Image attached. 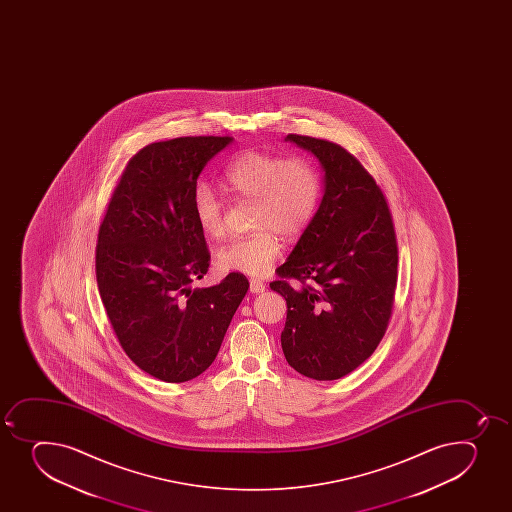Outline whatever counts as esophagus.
I'll use <instances>...</instances> for the list:
<instances>
[{"label": "esophagus", "instance_id": "obj_1", "mask_svg": "<svg viewBox=\"0 0 512 512\" xmlns=\"http://www.w3.org/2000/svg\"><path fill=\"white\" fill-rule=\"evenodd\" d=\"M265 290V284L262 280L253 279L250 280V292L252 294H262Z\"/></svg>", "mask_w": 512, "mask_h": 512}]
</instances>
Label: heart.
<instances>
[{
    "label": "heart",
    "mask_w": 512,
    "mask_h": 512,
    "mask_svg": "<svg viewBox=\"0 0 512 512\" xmlns=\"http://www.w3.org/2000/svg\"><path fill=\"white\" fill-rule=\"evenodd\" d=\"M222 188L232 197L255 202L253 227L259 230L223 245L218 264L228 272L260 277L282 253V240L276 232L294 240L309 227L322 198V175L307 158L250 150L225 167ZM192 207L205 235L218 237L223 232V203L207 183L193 190Z\"/></svg>",
    "instance_id": "heart-1"
}]
</instances>
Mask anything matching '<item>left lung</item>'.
<instances>
[{
  "mask_svg": "<svg viewBox=\"0 0 512 512\" xmlns=\"http://www.w3.org/2000/svg\"><path fill=\"white\" fill-rule=\"evenodd\" d=\"M324 170V197L270 284L287 302L282 350L315 380L350 374L374 354L389 324L397 285V240L384 193L337 143L290 133ZM292 278L302 286H290Z\"/></svg>",
  "mask_w": 512,
  "mask_h": 512,
  "instance_id": "8db88e82",
  "label": "left lung"
}]
</instances>
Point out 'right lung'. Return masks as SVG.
Returning a JSON list of instances; mask_svg holds the SVG:
<instances>
[{
  "mask_svg": "<svg viewBox=\"0 0 512 512\" xmlns=\"http://www.w3.org/2000/svg\"><path fill=\"white\" fill-rule=\"evenodd\" d=\"M232 137L150 143L128 162L98 230L97 284L125 354L163 382H187L212 365L247 294L232 272L192 289L210 265L193 215L203 168Z\"/></svg>",
  "mask_w": 512,
  "mask_h": 512,
  "instance_id": "1",
  "label": "right lung"
}]
</instances>
